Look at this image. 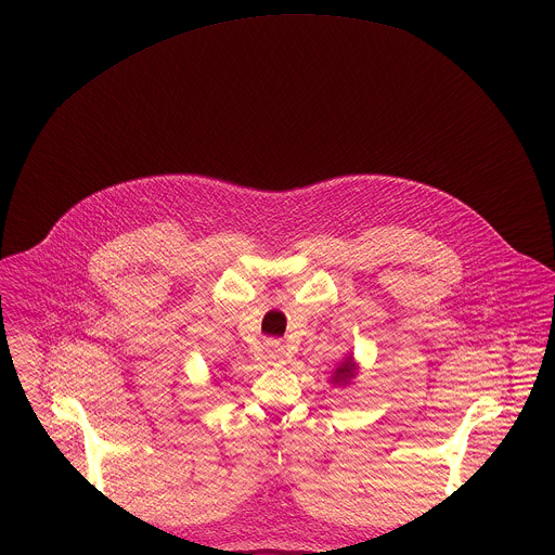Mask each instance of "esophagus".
Masks as SVG:
<instances>
[{"label":"esophagus","instance_id":"obj_1","mask_svg":"<svg viewBox=\"0 0 555 555\" xmlns=\"http://www.w3.org/2000/svg\"><path fill=\"white\" fill-rule=\"evenodd\" d=\"M286 354L284 350V344H280L278 339H269L264 341V357L269 359V363H275V361H282Z\"/></svg>","mask_w":555,"mask_h":555}]
</instances>
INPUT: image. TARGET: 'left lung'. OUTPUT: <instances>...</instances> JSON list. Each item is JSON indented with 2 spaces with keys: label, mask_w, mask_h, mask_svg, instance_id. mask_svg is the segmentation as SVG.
Returning a JSON list of instances; mask_svg holds the SVG:
<instances>
[{
  "label": "left lung",
  "mask_w": 555,
  "mask_h": 555,
  "mask_svg": "<svg viewBox=\"0 0 555 555\" xmlns=\"http://www.w3.org/2000/svg\"><path fill=\"white\" fill-rule=\"evenodd\" d=\"M352 372H354L352 361H346L341 367H337V372H335L333 380H335V383H344V385H346V383L352 378Z\"/></svg>",
  "instance_id": "1"
}]
</instances>
